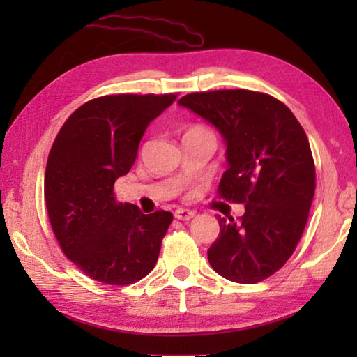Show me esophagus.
Masks as SVG:
<instances>
[{
	"mask_svg": "<svg viewBox=\"0 0 357 357\" xmlns=\"http://www.w3.org/2000/svg\"><path fill=\"white\" fill-rule=\"evenodd\" d=\"M193 216H195V211L188 208H178L174 211V218L179 219V221H190Z\"/></svg>",
	"mask_w": 357,
	"mask_h": 357,
	"instance_id": "34e87169",
	"label": "esophagus"
}]
</instances>
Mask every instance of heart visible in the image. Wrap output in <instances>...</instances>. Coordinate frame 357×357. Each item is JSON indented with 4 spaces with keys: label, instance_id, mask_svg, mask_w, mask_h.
Returning a JSON list of instances; mask_svg holds the SVG:
<instances>
[{
    "label": "heart",
    "instance_id": "obj_1",
    "mask_svg": "<svg viewBox=\"0 0 357 357\" xmlns=\"http://www.w3.org/2000/svg\"><path fill=\"white\" fill-rule=\"evenodd\" d=\"M188 132H208V130H207L206 127H202V126H195V127H192Z\"/></svg>",
    "mask_w": 357,
    "mask_h": 357
}]
</instances>
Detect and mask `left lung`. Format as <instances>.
Here are the masks:
<instances>
[{
  "mask_svg": "<svg viewBox=\"0 0 357 357\" xmlns=\"http://www.w3.org/2000/svg\"><path fill=\"white\" fill-rule=\"evenodd\" d=\"M178 104L221 133L227 170L218 192L245 206L239 221L218 216L208 262L233 282H261L293 255L313 202L316 172L304 128L284 102L252 90L190 93Z\"/></svg>",
  "mask_w": 357,
  "mask_h": 357,
  "instance_id": "8db88e82",
  "label": "left lung"
}]
</instances>
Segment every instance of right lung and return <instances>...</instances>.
<instances>
[{
  "mask_svg": "<svg viewBox=\"0 0 357 357\" xmlns=\"http://www.w3.org/2000/svg\"><path fill=\"white\" fill-rule=\"evenodd\" d=\"M176 96L95 98L72 113L50 149L44 198L53 233L64 255L100 282L133 284L156 265L173 215L116 202L113 185L132 169L149 124Z\"/></svg>",
  "mask_w": 357,
  "mask_h": 357,
  "instance_id": "right-lung-1",
  "label": "right lung"
}]
</instances>
